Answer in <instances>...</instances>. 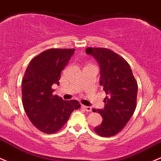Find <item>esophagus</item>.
I'll return each instance as SVG.
<instances>
[{"instance_id": "1", "label": "esophagus", "mask_w": 161, "mask_h": 161, "mask_svg": "<svg viewBox=\"0 0 161 161\" xmlns=\"http://www.w3.org/2000/svg\"><path fill=\"white\" fill-rule=\"evenodd\" d=\"M82 109H84L86 111H87V112L92 111V108L89 107V106H84V105H82Z\"/></svg>"}]
</instances>
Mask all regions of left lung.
I'll return each mask as SVG.
<instances>
[{
	"label": "left lung",
	"mask_w": 161,
	"mask_h": 161,
	"mask_svg": "<svg viewBox=\"0 0 161 161\" xmlns=\"http://www.w3.org/2000/svg\"><path fill=\"white\" fill-rule=\"evenodd\" d=\"M100 66V82L107 94L104 109H92L103 118L102 123L94 128L103 137L115 136L124 128L136 107L137 82L128 62L113 51L106 48H86Z\"/></svg>",
	"instance_id": "8db88e82"
}]
</instances>
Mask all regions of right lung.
I'll return each instance as SVG.
<instances>
[{
    "instance_id": "1",
    "label": "right lung",
    "mask_w": 161,
    "mask_h": 161,
    "mask_svg": "<svg viewBox=\"0 0 161 161\" xmlns=\"http://www.w3.org/2000/svg\"><path fill=\"white\" fill-rule=\"evenodd\" d=\"M74 48H50L30 62L21 83L22 103L32 124L48 134L56 133L71 113L81 107L77 100H63L53 95V84L58 85L61 72L67 65Z\"/></svg>"
}]
</instances>
